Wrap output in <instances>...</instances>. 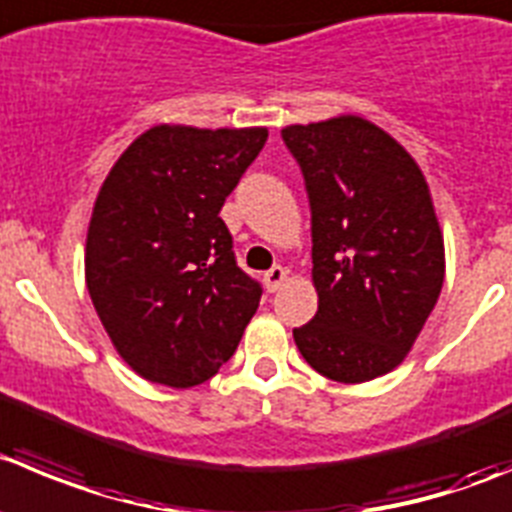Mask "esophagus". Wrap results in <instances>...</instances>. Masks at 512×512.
Returning <instances> with one entry per match:
<instances>
[{
  "mask_svg": "<svg viewBox=\"0 0 512 512\" xmlns=\"http://www.w3.org/2000/svg\"><path fill=\"white\" fill-rule=\"evenodd\" d=\"M286 281V269L284 266H274L264 274V284L269 291H279V286Z\"/></svg>",
  "mask_w": 512,
  "mask_h": 512,
  "instance_id": "esophagus-1",
  "label": "esophagus"
}]
</instances>
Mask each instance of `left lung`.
Instances as JSON below:
<instances>
[{
    "instance_id": "obj_1",
    "label": "left lung",
    "mask_w": 512,
    "mask_h": 512,
    "mask_svg": "<svg viewBox=\"0 0 512 512\" xmlns=\"http://www.w3.org/2000/svg\"><path fill=\"white\" fill-rule=\"evenodd\" d=\"M311 206L314 319L294 329L311 369L342 384L392 372L415 347L445 281L430 186L389 133L359 115L281 130Z\"/></svg>"
}]
</instances>
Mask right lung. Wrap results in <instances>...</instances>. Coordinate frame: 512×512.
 I'll list each match as a JSON object with an SVG mask.
<instances>
[{
	"label": "right lung",
	"mask_w": 512,
	"mask_h": 512,
	"mask_svg": "<svg viewBox=\"0 0 512 512\" xmlns=\"http://www.w3.org/2000/svg\"><path fill=\"white\" fill-rule=\"evenodd\" d=\"M266 128L153 125L125 148L92 206L85 284L135 374L203 384L233 357L261 286L233 259L221 208Z\"/></svg>",
	"instance_id": "add662e5"
}]
</instances>
